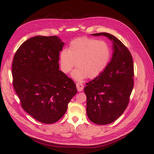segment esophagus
<instances>
[{
	"instance_id": "34e87169",
	"label": "esophagus",
	"mask_w": 154,
	"mask_h": 154,
	"mask_svg": "<svg viewBox=\"0 0 154 154\" xmlns=\"http://www.w3.org/2000/svg\"><path fill=\"white\" fill-rule=\"evenodd\" d=\"M83 87H84V86H83V85H82V83H78L76 84V88H77V90H78V92L82 91L83 89Z\"/></svg>"
}]
</instances>
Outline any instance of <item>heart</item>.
Wrapping results in <instances>:
<instances>
[{
	"label": "heart",
	"instance_id": "heart-1",
	"mask_svg": "<svg viewBox=\"0 0 154 154\" xmlns=\"http://www.w3.org/2000/svg\"><path fill=\"white\" fill-rule=\"evenodd\" d=\"M110 58V48L103 40L81 37L72 40L68 51L63 49L60 54V63L64 73L71 74L74 80L81 82L87 77L94 78L103 71Z\"/></svg>",
	"mask_w": 154,
	"mask_h": 154
}]
</instances>
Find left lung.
I'll return each instance as SVG.
<instances>
[{
  "label": "left lung",
  "instance_id": "1",
  "mask_svg": "<svg viewBox=\"0 0 154 154\" xmlns=\"http://www.w3.org/2000/svg\"><path fill=\"white\" fill-rule=\"evenodd\" d=\"M91 35L105 36L112 42L110 62L84 88L88 119L97 125H107L120 117L128 105L134 87L133 60L128 49L114 35L107 32Z\"/></svg>",
  "mask_w": 154,
  "mask_h": 154
}]
</instances>
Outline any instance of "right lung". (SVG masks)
<instances>
[{
  "label": "right lung",
  "mask_w": 154,
  "mask_h": 154,
  "mask_svg": "<svg viewBox=\"0 0 154 154\" xmlns=\"http://www.w3.org/2000/svg\"><path fill=\"white\" fill-rule=\"evenodd\" d=\"M64 44L57 36H36L25 41L13 58V84L22 107L43 123L63 117L77 93L75 83L59 70Z\"/></svg>",
  "instance_id": "1"
}]
</instances>
